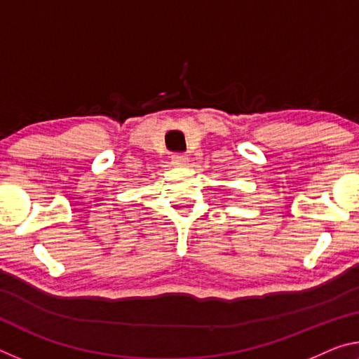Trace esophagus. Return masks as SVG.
I'll return each instance as SVG.
<instances>
[{
    "label": "esophagus",
    "instance_id": "34e87169",
    "mask_svg": "<svg viewBox=\"0 0 359 359\" xmlns=\"http://www.w3.org/2000/svg\"><path fill=\"white\" fill-rule=\"evenodd\" d=\"M172 165L174 166H187V163H188V156L185 155V154H174L172 156Z\"/></svg>",
    "mask_w": 359,
    "mask_h": 359
}]
</instances>
